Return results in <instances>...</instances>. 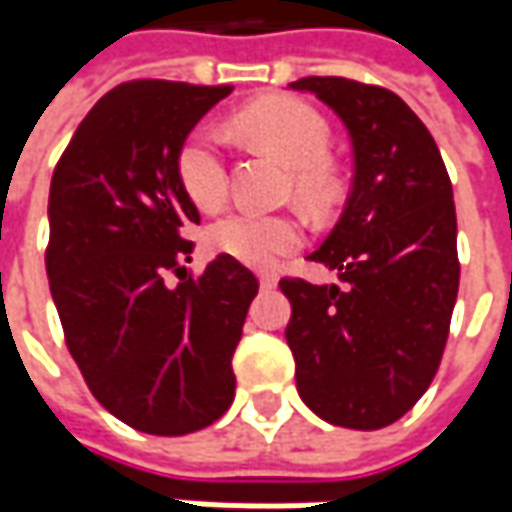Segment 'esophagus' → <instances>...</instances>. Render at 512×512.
<instances>
[{"label": "esophagus", "instance_id": "1", "mask_svg": "<svg viewBox=\"0 0 512 512\" xmlns=\"http://www.w3.org/2000/svg\"><path fill=\"white\" fill-rule=\"evenodd\" d=\"M259 285H262V290H273L276 287V276L273 273H262L259 276Z\"/></svg>", "mask_w": 512, "mask_h": 512}]
</instances>
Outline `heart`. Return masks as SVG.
<instances>
[{
  "label": "heart",
  "instance_id": "heart-1",
  "mask_svg": "<svg viewBox=\"0 0 512 512\" xmlns=\"http://www.w3.org/2000/svg\"><path fill=\"white\" fill-rule=\"evenodd\" d=\"M233 125L250 142L273 150L293 168V190L307 205H325L333 193V173L327 168V153L333 133L327 119L310 102L293 96H267L242 113ZM176 179L185 196L202 210L222 205L227 196V165L216 130L199 125L187 133L176 148ZM302 225L285 213L230 210L207 227V245L222 256L250 267H270L279 256L302 245Z\"/></svg>",
  "mask_w": 512,
  "mask_h": 512
}]
</instances>
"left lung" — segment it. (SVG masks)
<instances>
[{"mask_svg": "<svg viewBox=\"0 0 512 512\" xmlns=\"http://www.w3.org/2000/svg\"><path fill=\"white\" fill-rule=\"evenodd\" d=\"M353 142L342 219L310 259L339 285L285 276L296 387L325 422L387 427L430 387L459 293L453 185L430 130L393 90L307 76Z\"/></svg>", "mask_w": 512, "mask_h": 512, "instance_id": "1", "label": "left lung"}]
</instances>
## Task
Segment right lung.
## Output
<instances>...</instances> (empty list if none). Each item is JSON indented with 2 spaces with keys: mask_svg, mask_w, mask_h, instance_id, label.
Wrapping results in <instances>:
<instances>
[{
  "mask_svg": "<svg viewBox=\"0 0 512 512\" xmlns=\"http://www.w3.org/2000/svg\"><path fill=\"white\" fill-rule=\"evenodd\" d=\"M230 90L125 82L90 108L50 179L45 265L65 344L99 404L153 436L202 430L230 407V362L259 293L233 256L199 276L185 267L199 210L173 159Z\"/></svg>",
  "mask_w": 512,
  "mask_h": 512,
  "instance_id": "1",
  "label": "right lung"
}]
</instances>
